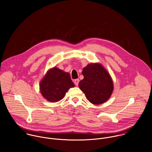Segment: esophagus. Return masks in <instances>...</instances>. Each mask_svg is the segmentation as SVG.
I'll return each instance as SVG.
<instances>
[{"label":"esophagus","mask_w":152,"mask_h":152,"mask_svg":"<svg viewBox=\"0 0 152 152\" xmlns=\"http://www.w3.org/2000/svg\"><path fill=\"white\" fill-rule=\"evenodd\" d=\"M79 79H75V80H74V83H75V84L76 86H78V84H79Z\"/></svg>","instance_id":"obj_1"}]
</instances>
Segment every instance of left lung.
Masks as SVG:
<instances>
[{
    "instance_id": "left-lung-1",
    "label": "left lung",
    "mask_w": 152,
    "mask_h": 152,
    "mask_svg": "<svg viewBox=\"0 0 152 152\" xmlns=\"http://www.w3.org/2000/svg\"><path fill=\"white\" fill-rule=\"evenodd\" d=\"M84 79L79 87L91 103L98 105L107 101L114 90L113 82L109 73L99 63L90 64L83 68Z\"/></svg>"
}]
</instances>
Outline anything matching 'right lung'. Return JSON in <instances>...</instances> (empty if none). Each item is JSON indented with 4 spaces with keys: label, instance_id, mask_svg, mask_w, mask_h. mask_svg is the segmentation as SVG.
Masks as SVG:
<instances>
[{
    "label": "right lung",
    "instance_id": "add662e5",
    "mask_svg": "<svg viewBox=\"0 0 152 152\" xmlns=\"http://www.w3.org/2000/svg\"><path fill=\"white\" fill-rule=\"evenodd\" d=\"M74 86L69 73L55 67L50 69L41 80L39 89L47 100L55 102L61 100L68 90Z\"/></svg>",
    "mask_w": 152,
    "mask_h": 152
}]
</instances>
